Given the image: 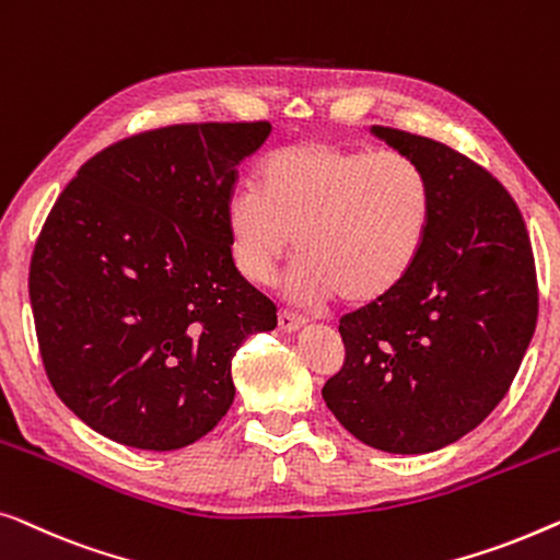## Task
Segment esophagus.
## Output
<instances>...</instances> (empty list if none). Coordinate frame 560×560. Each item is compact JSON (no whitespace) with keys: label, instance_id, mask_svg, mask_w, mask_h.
I'll use <instances>...</instances> for the list:
<instances>
[{"label":"esophagus","instance_id":"esophagus-1","mask_svg":"<svg viewBox=\"0 0 560 560\" xmlns=\"http://www.w3.org/2000/svg\"><path fill=\"white\" fill-rule=\"evenodd\" d=\"M304 325H306V319L302 317V314L289 312V310L279 312V329H283V332H296V329Z\"/></svg>","mask_w":560,"mask_h":560}]
</instances>
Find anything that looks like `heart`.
Returning a JSON list of instances; mask_svg holds the SVG:
<instances>
[{
    "label": "heart",
    "instance_id": "heart-1",
    "mask_svg": "<svg viewBox=\"0 0 560 560\" xmlns=\"http://www.w3.org/2000/svg\"><path fill=\"white\" fill-rule=\"evenodd\" d=\"M258 175L261 187L238 185L225 202L233 264L250 283H269L296 248L291 299L368 304L419 261L434 198L413 156L310 139L271 152Z\"/></svg>",
    "mask_w": 560,
    "mask_h": 560
}]
</instances>
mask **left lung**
Masks as SVG:
<instances>
[{
    "mask_svg": "<svg viewBox=\"0 0 560 560\" xmlns=\"http://www.w3.org/2000/svg\"><path fill=\"white\" fill-rule=\"evenodd\" d=\"M370 131L421 164L434 208L411 273L340 319L345 362L322 398L362 444L427 454L477 429L510 390L538 319L533 248L485 167L419 133Z\"/></svg>",
    "mask_w": 560,
    "mask_h": 560,
    "instance_id": "8db88e82",
    "label": "left lung"
}]
</instances>
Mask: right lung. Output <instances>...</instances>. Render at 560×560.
Here are the masks:
<instances>
[{
  "label": "right lung",
  "mask_w": 560,
  "mask_h": 560,
  "mask_svg": "<svg viewBox=\"0 0 560 560\" xmlns=\"http://www.w3.org/2000/svg\"><path fill=\"white\" fill-rule=\"evenodd\" d=\"M269 121L175 124L91 156L30 264L37 345L62 404L106 439L172 452L233 404V355L277 327L235 269L225 202Z\"/></svg>",
  "instance_id": "add662e5"
}]
</instances>
